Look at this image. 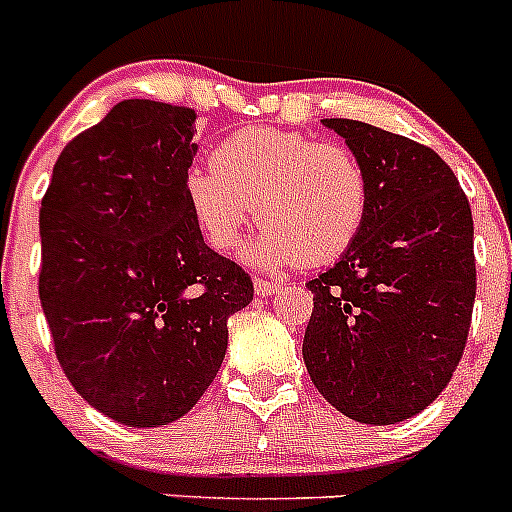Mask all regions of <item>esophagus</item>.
Returning <instances> with one entry per match:
<instances>
[{
	"label": "esophagus",
	"instance_id": "esophagus-1",
	"mask_svg": "<svg viewBox=\"0 0 512 512\" xmlns=\"http://www.w3.org/2000/svg\"><path fill=\"white\" fill-rule=\"evenodd\" d=\"M253 289H256V295L259 297H269L274 295L277 289H282V284L269 282V279H253Z\"/></svg>",
	"mask_w": 512,
	"mask_h": 512
}]
</instances>
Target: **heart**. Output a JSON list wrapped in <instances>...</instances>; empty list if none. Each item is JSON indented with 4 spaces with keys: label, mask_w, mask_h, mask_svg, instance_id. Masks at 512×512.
Here are the masks:
<instances>
[{
    "label": "heart",
    "mask_w": 512,
    "mask_h": 512,
    "mask_svg": "<svg viewBox=\"0 0 512 512\" xmlns=\"http://www.w3.org/2000/svg\"><path fill=\"white\" fill-rule=\"evenodd\" d=\"M184 194L194 225L215 251L241 241L259 205L264 228L243 256L264 271L341 259L369 217V176L354 151L279 128L225 138L212 166L187 171Z\"/></svg>",
    "instance_id": "obj_1"
}]
</instances>
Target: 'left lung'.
Instances as JSON below:
<instances>
[{
    "label": "left lung",
    "mask_w": 512,
    "mask_h": 512,
    "mask_svg": "<svg viewBox=\"0 0 512 512\" xmlns=\"http://www.w3.org/2000/svg\"><path fill=\"white\" fill-rule=\"evenodd\" d=\"M369 176V217L336 266L307 282L302 341L320 395L356 423L425 410L459 366L477 269L464 189L433 148L359 120L330 117Z\"/></svg>",
    "instance_id": "left-lung-1"
}]
</instances>
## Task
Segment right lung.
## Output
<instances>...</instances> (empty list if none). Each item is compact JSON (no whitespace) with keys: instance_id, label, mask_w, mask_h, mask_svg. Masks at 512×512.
I'll list each match as a JSON object with an SVG mask.
<instances>
[{"instance_id":"1","label":"right lung","mask_w":512,"mask_h":512,"mask_svg":"<svg viewBox=\"0 0 512 512\" xmlns=\"http://www.w3.org/2000/svg\"><path fill=\"white\" fill-rule=\"evenodd\" d=\"M194 110L125 99L76 135L40 205V305L63 374L130 428L187 415L215 379L253 282L194 225Z\"/></svg>"}]
</instances>
